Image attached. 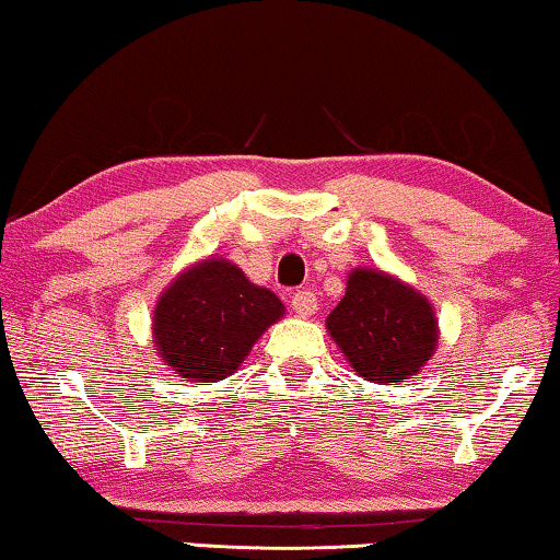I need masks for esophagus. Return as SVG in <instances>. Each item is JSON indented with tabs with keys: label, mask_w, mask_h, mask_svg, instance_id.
Segmentation results:
<instances>
[{
	"label": "esophagus",
	"mask_w": 560,
	"mask_h": 560,
	"mask_svg": "<svg viewBox=\"0 0 560 560\" xmlns=\"http://www.w3.org/2000/svg\"><path fill=\"white\" fill-rule=\"evenodd\" d=\"M291 306H294L299 317H312V314L317 312V296H314V291L302 289L291 296Z\"/></svg>",
	"instance_id": "1"
}]
</instances>
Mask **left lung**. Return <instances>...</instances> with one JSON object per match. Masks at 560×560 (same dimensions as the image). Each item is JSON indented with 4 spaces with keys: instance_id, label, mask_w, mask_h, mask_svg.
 <instances>
[{
    "instance_id": "left-lung-1",
    "label": "left lung",
    "mask_w": 560,
    "mask_h": 560,
    "mask_svg": "<svg viewBox=\"0 0 560 560\" xmlns=\"http://www.w3.org/2000/svg\"><path fill=\"white\" fill-rule=\"evenodd\" d=\"M327 329L355 373L381 385H398L419 373L439 342L429 299L375 269H352Z\"/></svg>"
}]
</instances>
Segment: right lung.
Returning a JSON list of instances; mask_svg holds the SVG:
<instances>
[{
  "instance_id": "right-lung-1",
  "label": "right lung",
  "mask_w": 560,
  "mask_h": 560,
  "mask_svg": "<svg viewBox=\"0 0 560 560\" xmlns=\"http://www.w3.org/2000/svg\"><path fill=\"white\" fill-rule=\"evenodd\" d=\"M283 317L273 291L256 287L225 258H205L162 291L154 348L164 365L195 383L233 375L254 342Z\"/></svg>"
}]
</instances>
